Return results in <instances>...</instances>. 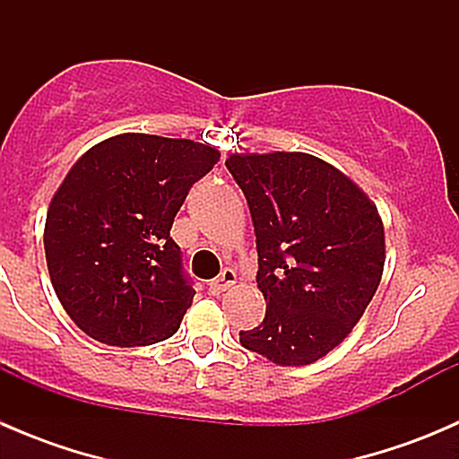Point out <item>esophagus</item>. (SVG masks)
Listing matches in <instances>:
<instances>
[{"mask_svg":"<svg viewBox=\"0 0 459 459\" xmlns=\"http://www.w3.org/2000/svg\"><path fill=\"white\" fill-rule=\"evenodd\" d=\"M235 281H238V273H235L233 268H226V271L221 273L220 277H215V280H212L211 284H208V293H211V295L224 293V290L230 289V286H233Z\"/></svg>","mask_w":459,"mask_h":459,"instance_id":"esophagus-1","label":"esophagus"}]
</instances>
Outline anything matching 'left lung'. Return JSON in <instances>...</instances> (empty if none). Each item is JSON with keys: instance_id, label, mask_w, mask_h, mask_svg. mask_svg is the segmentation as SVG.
Instances as JSON below:
<instances>
[{"instance_id": "8db88e82", "label": "left lung", "mask_w": 459, "mask_h": 459, "mask_svg": "<svg viewBox=\"0 0 459 459\" xmlns=\"http://www.w3.org/2000/svg\"><path fill=\"white\" fill-rule=\"evenodd\" d=\"M226 169L251 208L266 299L264 322L239 342L280 367L317 362L353 331L382 280L377 206L307 152H235Z\"/></svg>"}]
</instances>
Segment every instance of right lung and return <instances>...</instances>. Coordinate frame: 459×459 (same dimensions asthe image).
Masks as SVG:
<instances>
[{"instance_id":"1","label":"right lung","mask_w":459,"mask_h":459,"mask_svg":"<svg viewBox=\"0 0 459 459\" xmlns=\"http://www.w3.org/2000/svg\"><path fill=\"white\" fill-rule=\"evenodd\" d=\"M220 160L208 143L124 133L75 161L46 215L44 251L64 311L92 340H169L193 302L170 238L188 191Z\"/></svg>"}]
</instances>
